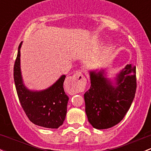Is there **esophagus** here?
I'll return each instance as SVG.
<instances>
[{
	"label": "esophagus",
	"mask_w": 151,
	"mask_h": 151,
	"mask_svg": "<svg viewBox=\"0 0 151 151\" xmlns=\"http://www.w3.org/2000/svg\"><path fill=\"white\" fill-rule=\"evenodd\" d=\"M87 80L81 72H77L72 76L66 79V88L70 94H75L83 92Z\"/></svg>",
	"instance_id": "34e87169"
}]
</instances>
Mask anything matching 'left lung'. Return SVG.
I'll list each match as a JSON object with an SVG mask.
<instances>
[{
	"instance_id": "1",
	"label": "left lung",
	"mask_w": 151,
	"mask_h": 151,
	"mask_svg": "<svg viewBox=\"0 0 151 151\" xmlns=\"http://www.w3.org/2000/svg\"><path fill=\"white\" fill-rule=\"evenodd\" d=\"M103 74L90 72V88L84 94L87 118L96 129L110 128L121 121L137 88L136 67L132 64H127L118 74L116 87Z\"/></svg>"
}]
</instances>
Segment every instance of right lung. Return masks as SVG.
Here are the masks:
<instances>
[{"label":"right lung","mask_w":151,"mask_h":151,"mask_svg":"<svg viewBox=\"0 0 151 151\" xmlns=\"http://www.w3.org/2000/svg\"><path fill=\"white\" fill-rule=\"evenodd\" d=\"M20 43L14 63V77L16 92L23 110L29 120L39 126L58 128L64 122L69 97L64 92L63 75L55 84L41 92H32L24 87L20 69Z\"/></svg>","instance_id":"add662e5"}]
</instances>
